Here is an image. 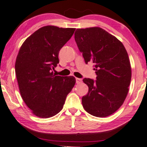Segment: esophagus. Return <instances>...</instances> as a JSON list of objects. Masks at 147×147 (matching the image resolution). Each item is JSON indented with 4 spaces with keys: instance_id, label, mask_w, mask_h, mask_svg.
<instances>
[{
    "instance_id": "1",
    "label": "esophagus",
    "mask_w": 147,
    "mask_h": 147,
    "mask_svg": "<svg viewBox=\"0 0 147 147\" xmlns=\"http://www.w3.org/2000/svg\"><path fill=\"white\" fill-rule=\"evenodd\" d=\"M82 82V80L81 78H76V84H80L81 82Z\"/></svg>"
}]
</instances>
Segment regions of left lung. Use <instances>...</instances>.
<instances>
[{
    "label": "left lung",
    "mask_w": 147,
    "mask_h": 147,
    "mask_svg": "<svg viewBox=\"0 0 147 147\" xmlns=\"http://www.w3.org/2000/svg\"><path fill=\"white\" fill-rule=\"evenodd\" d=\"M74 39L85 63L92 61L96 80L84 78L88 92L83 108L96 117H104L117 110L127 95L131 69L127 52L121 41L98 27L76 29Z\"/></svg>",
    "instance_id": "8db88e82"
}]
</instances>
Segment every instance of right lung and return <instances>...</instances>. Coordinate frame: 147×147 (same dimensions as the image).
I'll list each match as a JSON object with an SVG mask.
<instances>
[{"instance_id":"right-lung-1","label":"right lung","mask_w":147,"mask_h":147,"mask_svg":"<svg viewBox=\"0 0 147 147\" xmlns=\"http://www.w3.org/2000/svg\"><path fill=\"white\" fill-rule=\"evenodd\" d=\"M75 28L47 26L26 39L18 54L15 71L22 98L39 117L55 115L63 109L74 87V76H55L59 53L73 36Z\"/></svg>"}]
</instances>
